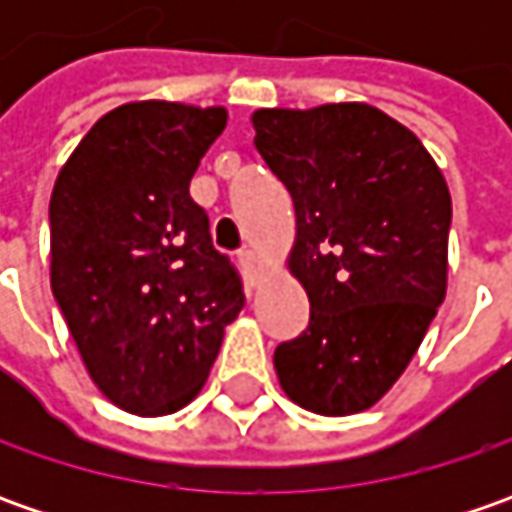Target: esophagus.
<instances>
[{"mask_svg":"<svg viewBox=\"0 0 512 512\" xmlns=\"http://www.w3.org/2000/svg\"><path fill=\"white\" fill-rule=\"evenodd\" d=\"M239 262H242V267H245V273L250 279H262L265 276V262L253 250H242L239 253Z\"/></svg>","mask_w":512,"mask_h":512,"instance_id":"34e87169","label":"esophagus"}]
</instances>
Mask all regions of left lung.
<instances>
[{
	"label": "left lung",
	"mask_w": 512,
	"mask_h": 512,
	"mask_svg": "<svg viewBox=\"0 0 512 512\" xmlns=\"http://www.w3.org/2000/svg\"><path fill=\"white\" fill-rule=\"evenodd\" d=\"M250 122L293 199L287 270L310 302L305 333L273 353L279 384L310 413H362L402 376L444 302V173L413 130L367 102L259 108Z\"/></svg>",
	"instance_id": "1"
}]
</instances>
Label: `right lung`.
Returning a JSON list of instances; mask_svg holds the SVG:
<instances>
[{"mask_svg":"<svg viewBox=\"0 0 512 512\" xmlns=\"http://www.w3.org/2000/svg\"><path fill=\"white\" fill-rule=\"evenodd\" d=\"M225 108L145 99L105 113L50 193V290L102 396L168 416L205 387L242 282L190 199Z\"/></svg>","mask_w":512,"mask_h":512,"instance_id":"obj_1","label":"right lung"}]
</instances>
